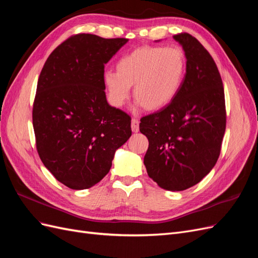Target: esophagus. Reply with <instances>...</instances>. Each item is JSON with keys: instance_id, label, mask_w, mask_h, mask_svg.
<instances>
[{"instance_id": "34e87169", "label": "esophagus", "mask_w": 258, "mask_h": 258, "mask_svg": "<svg viewBox=\"0 0 258 258\" xmlns=\"http://www.w3.org/2000/svg\"><path fill=\"white\" fill-rule=\"evenodd\" d=\"M140 121L137 118H132L131 120V129L134 132H139L140 130Z\"/></svg>"}]
</instances>
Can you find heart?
<instances>
[{
	"label": "heart",
	"mask_w": 258,
	"mask_h": 258,
	"mask_svg": "<svg viewBox=\"0 0 258 258\" xmlns=\"http://www.w3.org/2000/svg\"><path fill=\"white\" fill-rule=\"evenodd\" d=\"M186 67L185 54L177 47H139L117 61L116 72L103 73L108 102L115 107L122 106L134 86L139 105L148 111L162 110L181 90Z\"/></svg>",
	"instance_id": "heart-1"
}]
</instances>
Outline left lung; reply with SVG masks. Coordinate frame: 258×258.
Segmentation results:
<instances>
[{"mask_svg": "<svg viewBox=\"0 0 258 258\" xmlns=\"http://www.w3.org/2000/svg\"><path fill=\"white\" fill-rule=\"evenodd\" d=\"M186 57L182 88L168 106L144 116L140 131L148 139L147 174L161 188L185 190L213 169L226 129L223 82L213 58L188 33L173 36Z\"/></svg>", "mask_w": 258, "mask_h": 258, "instance_id": "left-lung-1", "label": "left lung"}]
</instances>
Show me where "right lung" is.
I'll list each match as a JSON object with an SVG mask.
<instances>
[{"label":"right lung","instance_id":"add662e5","mask_svg":"<svg viewBox=\"0 0 258 258\" xmlns=\"http://www.w3.org/2000/svg\"><path fill=\"white\" fill-rule=\"evenodd\" d=\"M127 38L81 33L60 44L38 77L32 118L44 166L71 189H86L112 167L131 137V117L107 103L104 66Z\"/></svg>","mask_w":258,"mask_h":258}]
</instances>
